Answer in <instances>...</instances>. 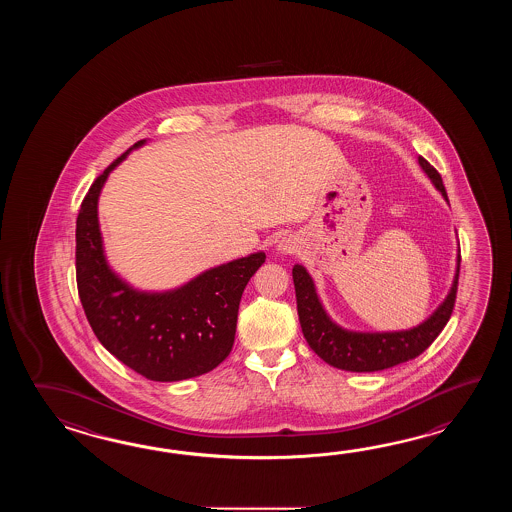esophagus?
I'll list each match as a JSON object with an SVG mask.
<instances>
[{
    "instance_id": "34e87169",
    "label": "esophagus",
    "mask_w": 512,
    "mask_h": 512,
    "mask_svg": "<svg viewBox=\"0 0 512 512\" xmlns=\"http://www.w3.org/2000/svg\"><path fill=\"white\" fill-rule=\"evenodd\" d=\"M296 247H298L296 241L291 240V238H282L276 245V251L282 252V254H291V252L296 251Z\"/></svg>"
}]
</instances>
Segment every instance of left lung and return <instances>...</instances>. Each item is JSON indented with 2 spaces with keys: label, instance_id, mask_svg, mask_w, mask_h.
<instances>
[{
  "label": "left lung",
  "instance_id": "1",
  "mask_svg": "<svg viewBox=\"0 0 512 512\" xmlns=\"http://www.w3.org/2000/svg\"><path fill=\"white\" fill-rule=\"evenodd\" d=\"M419 166L428 175L435 190L441 192V196L445 197L448 203L441 175L437 174L435 168H432L423 157H419ZM459 261L461 256L457 247L454 280L445 300L437 305L434 313L421 324L399 331H353L338 326L337 322H333V318L327 315L324 305L320 302L311 274L304 265L296 263L293 267L296 307L302 333L309 348L329 366L357 373L388 370L397 364H403L406 360L419 357L443 331L448 318L452 315L459 280Z\"/></svg>",
  "mask_w": 512,
  "mask_h": 512
}]
</instances>
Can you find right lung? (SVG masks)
Wrapping results in <instances>:
<instances>
[{
	"label": "right lung",
	"mask_w": 512,
	"mask_h": 512,
	"mask_svg": "<svg viewBox=\"0 0 512 512\" xmlns=\"http://www.w3.org/2000/svg\"><path fill=\"white\" fill-rule=\"evenodd\" d=\"M98 175L77 218L80 302L100 344L142 377L175 382L199 377L229 357L241 294L265 252L207 269L168 291H141L111 269L98 223V197L131 150Z\"/></svg>",
	"instance_id": "right-lung-1"
}]
</instances>
